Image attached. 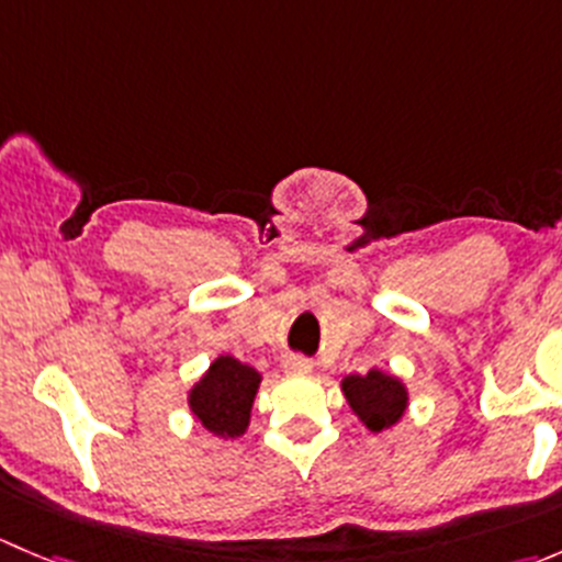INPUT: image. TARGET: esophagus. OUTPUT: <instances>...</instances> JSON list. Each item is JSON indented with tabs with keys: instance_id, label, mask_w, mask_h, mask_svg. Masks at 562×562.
Returning <instances> with one entry per match:
<instances>
[{
	"instance_id": "34e87169",
	"label": "esophagus",
	"mask_w": 562,
	"mask_h": 562,
	"mask_svg": "<svg viewBox=\"0 0 562 562\" xmlns=\"http://www.w3.org/2000/svg\"><path fill=\"white\" fill-rule=\"evenodd\" d=\"M282 367H285V372H293V375H304V372L313 370V364H310L304 356H285V361H282Z\"/></svg>"
}]
</instances>
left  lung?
Listing matches in <instances>:
<instances>
[{
    "mask_svg": "<svg viewBox=\"0 0 562 562\" xmlns=\"http://www.w3.org/2000/svg\"><path fill=\"white\" fill-rule=\"evenodd\" d=\"M342 391L348 396L350 407L356 411V416L372 432H381V429L400 422L407 405L405 386L396 378L383 375L378 370H370L367 375H348L342 381Z\"/></svg>",
    "mask_w": 562,
    "mask_h": 562,
    "instance_id": "obj_1",
    "label": "left lung"
}]
</instances>
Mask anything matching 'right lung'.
Masks as SVG:
<instances>
[{"mask_svg":"<svg viewBox=\"0 0 562 562\" xmlns=\"http://www.w3.org/2000/svg\"><path fill=\"white\" fill-rule=\"evenodd\" d=\"M260 375L234 356H220L203 381L192 389L190 407L198 422L214 435L236 438L247 429Z\"/></svg>","mask_w":562,"mask_h":562,"instance_id":"right-lung-1","label":"right lung"}]
</instances>
